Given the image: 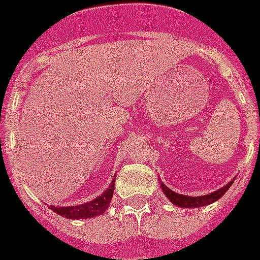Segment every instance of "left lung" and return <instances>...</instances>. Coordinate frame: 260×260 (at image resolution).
<instances>
[{"label": "left lung", "instance_id": "1", "mask_svg": "<svg viewBox=\"0 0 260 260\" xmlns=\"http://www.w3.org/2000/svg\"><path fill=\"white\" fill-rule=\"evenodd\" d=\"M161 184L162 192L165 193L166 198L169 199L174 206L177 207H181V209H198V207H203V206L211 205L214 202H217L219 198H222L225 195V192L229 189L233 181L228 183L226 185H223L222 188H219L217 191L211 192L209 195H202V196H188V195H181V193H177V192L172 191L170 188H168L165 184Z\"/></svg>", "mask_w": 260, "mask_h": 260}]
</instances>
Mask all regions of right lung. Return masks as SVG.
I'll return each mask as SVG.
<instances>
[{
    "instance_id": "1",
    "label": "right lung",
    "mask_w": 260,
    "mask_h": 260,
    "mask_svg": "<svg viewBox=\"0 0 260 260\" xmlns=\"http://www.w3.org/2000/svg\"><path fill=\"white\" fill-rule=\"evenodd\" d=\"M114 181H116V177L113 178L112 183L109 184L108 189L102 195L96 196L91 202H86L83 205L65 206V207H57V206H49V207L54 213L69 218V219H86V218L98 217L109 209V205L113 198V191H114Z\"/></svg>"
}]
</instances>
